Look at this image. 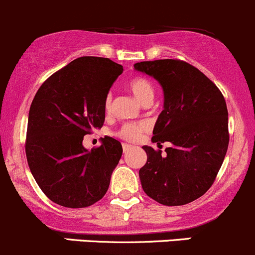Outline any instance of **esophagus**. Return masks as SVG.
I'll return each instance as SVG.
<instances>
[{"mask_svg":"<svg viewBox=\"0 0 255 255\" xmlns=\"http://www.w3.org/2000/svg\"><path fill=\"white\" fill-rule=\"evenodd\" d=\"M131 145H128V143H123V151H124V153H127V152H128L131 149Z\"/></svg>","mask_w":255,"mask_h":255,"instance_id":"34e87169","label":"esophagus"}]
</instances>
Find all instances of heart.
Wrapping results in <instances>:
<instances>
[{"label":"heart","mask_w":255,"mask_h":255,"mask_svg":"<svg viewBox=\"0 0 255 255\" xmlns=\"http://www.w3.org/2000/svg\"><path fill=\"white\" fill-rule=\"evenodd\" d=\"M128 89L132 92L135 98L137 99L140 103H143L148 98H153V87H152L151 82L145 77H135L128 82ZM104 108L107 112H109L112 108V94H108L104 102ZM143 130H145V125L137 124V123H127L123 125L119 130L117 131V136H119L123 140L130 141H137L142 135Z\"/></svg>","instance_id":"obj_1"}]
</instances>
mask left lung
<instances>
[{
    "label": "left lung",
    "instance_id": "obj_1",
    "mask_svg": "<svg viewBox=\"0 0 255 255\" xmlns=\"http://www.w3.org/2000/svg\"><path fill=\"white\" fill-rule=\"evenodd\" d=\"M133 67L163 89V110L152 142L170 143L164 154L142 147L147 162L138 172L141 185L162 205H185L209 190L225 159L230 141L225 98L212 81L185 61L154 60Z\"/></svg>",
    "mask_w": 255,
    "mask_h": 255
}]
</instances>
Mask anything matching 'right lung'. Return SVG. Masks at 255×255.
<instances>
[{
    "label": "right lung",
    "instance_id": "1",
    "mask_svg": "<svg viewBox=\"0 0 255 255\" xmlns=\"http://www.w3.org/2000/svg\"><path fill=\"white\" fill-rule=\"evenodd\" d=\"M107 57L82 56L51 75L29 109L25 154L34 179L55 204L80 209L106 195L122 143L106 136L88 151L83 136L103 127L104 102L123 73Z\"/></svg>",
    "mask_w": 255,
    "mask_h": 255
}]
</instances>
